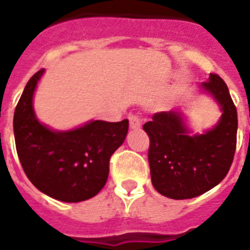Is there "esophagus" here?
<instances>
[{"label":"esophagus","instance_id":"34e87169","mask_svg":"<svg viewBox=\"0 0 250 250\" xmlns=\"http://www.w3.org/2000/svg\"><path fill=\"white\" fill-rule=\"evenodd\" d=\"M129 128L131 129H139L141 127V118L136 114H129Z\"/></svg>","mask_w":250,"mask_h":250}]
</instances>
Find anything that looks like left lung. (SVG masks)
Here are the masks:
<instances>
[{"label": "left lung", "mask_w": 250, "mask_h": 250, "mask_svg": "<svg viewBox=\"0 0 250 250\" xmlns=\"http://www.w3.org/2000/svg\"><path fill=\"white\" fill-rule=\"evenodd\" d=\"M221 106V121L204 135L189 136L178 111H161L146 122L153 187L174 200L197 197L219 184L232 165L236 150L237 111L221 76L210 74L201 84Z\"/></svg>", "instance_id": "obj_1"}]
</instances>
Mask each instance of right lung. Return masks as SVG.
I'll list each match as a JSON object with an SVG mask.
<instances>
[{"label":"right lung","mask_w":250,"mask_h":250,"mask_svg":"<svg viewBox=\"0 0 250 250\" xmlns=\"http://www.w3.org/2000/svg\"><path fill=\"white\" fill-rule=\"evenodd\" d=\"M44 74L28 80L14 113L17 153L27 178L37 189L63 202L93 197L109 176L110 157L125 141L128 121H92L80 128L57 132L36 119L33 92Z\"/></svg>","instance_id":"add662e5"}]
</instances>
